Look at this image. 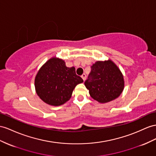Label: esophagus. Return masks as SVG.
<instances>
[{
    "label": "esophagus",
    "mask_w": 156,
    "mask_h": 156,
    "mask_svg": "<svg viewBox=\"0 0 156 156\" xmlns=\"http://www.w3.org/2000/svg\"><path fill=\"white\" fill-rule=\"evenodd\" d=\"M86 78V75L85 74H83L82 75V78L83 79V81H85Z\"/></svg>",
    "instance_id": "esophagus-1"
}]
</instances>
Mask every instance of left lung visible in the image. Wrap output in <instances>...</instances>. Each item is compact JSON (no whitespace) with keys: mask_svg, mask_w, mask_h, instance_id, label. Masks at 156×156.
<instances>
[{"mask_svg":"<svg viewBox=\"0 0 156 156\" xmlns=\"http://www.w3.org/2000/svg\"><path fill=\"white\" fill-rule=\"evenodd\" d=\"M90 96L99 103L113 101L121 94L125 87L122 74L111 60L97 61L91 66L84 82Z\"/></svg>","mask_w":156,"mask_h":156,"instance_id":"obj_1","label":"left lung"}]
</instances>
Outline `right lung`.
Segmentation results:
<instances>
[{
	"mask_svg": "<svg viewBox=\"0 0 156 156\" xmlns=\"http://www.w3.org/2000/svg\"><path fill=\"white\" fill-rule=\"evenodd\" d=\"M82 82V78L76 74L74 67H67L63 60L53 57L38 71L35 87L41 100L58 106L69 101L75 87Z\"/></svg>",
	"mask_w": 156,
	"mask_h": 156,
	"instance_id": "right-lung-1",
	"label": "right lung"
}]
</instances>
